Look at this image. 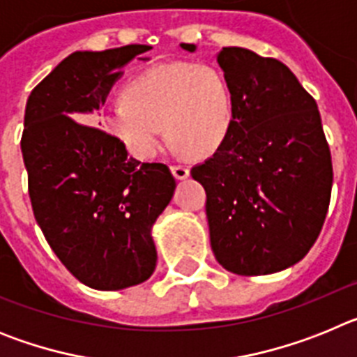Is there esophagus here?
<instances>
[{"instance_id": "obj_1", "label": "esophagus", "mask_w": 357, "mask_h": 357, "mask_svg": "<svg viewBox=\"0 0 357 357\" xmlns=\"http://www.w3.org/2000/svg\"><path fill=\"white\" fill-rule=\"evenodd\" d=\"M172 173L176 181H184V178H188L189 176V168L188 166H184V164H173Z\"/></svg>"}]
</instances>
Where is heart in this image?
<instances>
[{
    "label": "heart",
    "instance_id": "1",
    "mask_svg": "<svg viewBox=\"0 0 357 357\" xmlns=\"http://www.w3.org/2000/svg\"><path fill=\"white\" fill-rule=\"evenodd\" d=\"M100 121L135 159L155 155L164 130L173 150L209 155L232 130L234 94L214 66H153L128 80L125 98L103 107Z\"/></svg>",
    "mask_w": 357,
    "mask_h": 357
}]
</instances>
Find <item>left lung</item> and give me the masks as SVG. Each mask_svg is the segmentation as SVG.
<instances>
[{"label":"left lung","mask_w":357,"mask_h":357,"mask_svg":"<svg viewBox=\"0 0 357 357\" xmlns=\"http://www.w3.org/2000/svg\"><path fill=\"white\" fill-rule=\"evenodd\" d=\"M218 64L234 94V125L191 175L206 189L218 263L238 275H268L298 263L317 241L333 188L331 150L317 102L288 66L236 46L218 53Z\"/></svg>","instance_id":"left-lung-1"}]
</instances>
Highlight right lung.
I'll list each match as a JSON object with an SVG mask.
<instances>
[{"mask_svg":"<svg viewBox=\"0 0 357 357\" xmlns=\"http://www.w3.org/2000/svg\"><path fill=\"white\" fill-rule=\"evenodd\" d=\"M148 50L71 53L31 91L24 110L21 151L37 223L69 272L102 291L150 279L151 227L176 188L166 164L132 159L112 135L91 127L123 66Z\"/></svg>","mask_w":357,"mask_h":357,"instance_id":"obj_1","label":"right lung"}]
</instances>
